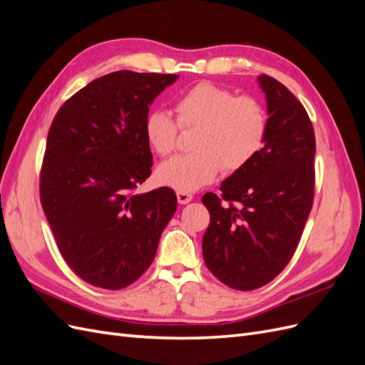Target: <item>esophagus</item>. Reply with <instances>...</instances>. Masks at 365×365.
Instances as JSON below:
<instances>
[{"mask_svg":"<svg viewBox=\"0 0 365 365\" xmlns=\"http://www.w3.org/2000/svg\"><path fill=\"white\" fill-rule=\"evenodd\" d=\"M176 197H178L180 204H189L193 200V195L189 192H176Z\"/></svg>","mask_w":365,"mask_h":365,"instance_id":"34e87169","label":"esophagus"}]
</instances>
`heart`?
Returning <instances> with one entry per match:
<instances>
[{"instance_id":"b5f03b06","label":"heart","mask_w":365,"mask_h":365,"mask_svg":"<svg viewBox=\"0 0 365 365\" xmlns=\"http://www.w3.org/2000/svg\"><path fill=\"white\" fill-rule=\"evenodd\" d=\"M175 117L153 109L145 118L150 149L169 157L178 148L180 130L200 128L193 138L195 152L175 157L158 169V180L178 192H193L212 182L224 169H244L263 148L268 117L252 96H236L212 82H201L175 98Z\"/></svg>"}]
</instances>
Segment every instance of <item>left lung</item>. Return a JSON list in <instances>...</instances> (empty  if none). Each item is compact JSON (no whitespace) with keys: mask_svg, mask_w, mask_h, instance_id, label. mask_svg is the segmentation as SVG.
<instances>
[{"mask_svg":"<svg viewBox=\"0 0 365 365\" xmlns=\"http://www.w3.org/2000/svg\"><path fill=\"white\" fill-rule=\"evenodd\" d=\"M259 83L268 102L264 146L244 169L205 193L207 268L228 288H262L294 256L314 204L315 134L298 98L274 77Z\"/></svg>","mask_w":365,"mask_h":365,"instance_id":"8db88e82","label":"left lung"}]
</instances>
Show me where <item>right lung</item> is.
<instances>
[{
    "instance_id": "1",
    "label": "right lung",
    "mask_w": 365,
    "mask_h": 365,
    "mask_svg": "<svg viewBox=\"0 0 365 365\" xmlns=\"http://www.w3.org/2000/svg\"><path fill=\"white\" fill-rule=\"evenodd\" d=\"M178 76L121 70L88 83L54 115L39 195L63 260L109 291L137 282L176 212L169 187L135 193L149 178V105Z\"/></svg>"
}]
</instances>
